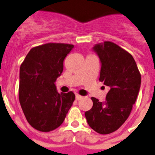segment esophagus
<instances>
[{
    "label": "esophagus",
    "instance_id": "obj_1",
    "mask_svg": "<svg viewBox=\"0 0 155 155\" xmlns=\"http://www.w3.org/2000/svg\"><path fill=\"white\" fill-rule=\"evenodd\" d=\"M81 98H83V96H81V95L78 94H76V100H81Z\"/></svg>",
    "mask_w": 155,
    "mask_h": 155
}]
</instances>
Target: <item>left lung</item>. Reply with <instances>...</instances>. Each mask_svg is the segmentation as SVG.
<instances>
[{
	"instance_id": "1",
	"label": "left lung",
	"mask_w": 155,
	"mask_h": 155,
	"mask_svg": "<svg viewBox=\"0 0 155 155\" xmlns=\"http://www.w3.org/2000/svg\"><path fill=\"white\" fill-rule=\"evenodd\" d=\"M93 50L102 64L99 81L110 89L104 102L91 97L93 106L85 112V117L95 132L109 134L128 119L140 91L141 75L132 55L114 42L105 41Z\"/></svg>"
}]
</instances>
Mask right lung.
Segmentation results:
<instances>
[{
	"label": "right lung",
	"mask_w": 155,
	"mask_h": 155,
	"mask_svg": "<svg viewBox=\"0 0 155 155\" xmlns=\"http://www.w3.org/2000/svg\"><path fill=\"white\" fill-rule=\"evenodd\" d=\"M74 45L49 42L31 49L20 67L18 98L27 121L50 132L63 124L75 99L73 91L59 94L54 82Z\"/></svg>",
	"instance_id": "add662e5"
}]
</instances>
